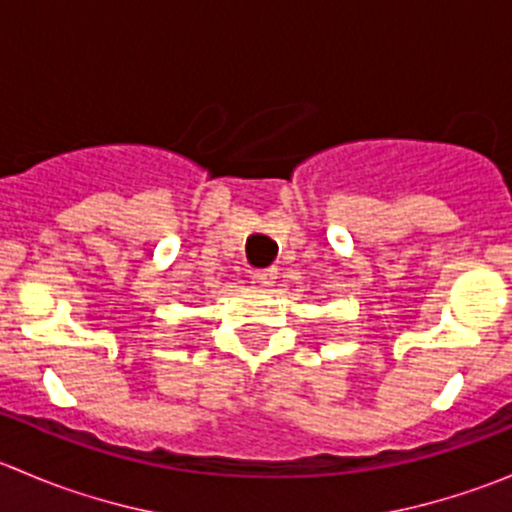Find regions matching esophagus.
Instances as JSON below:
<instances>
[{
  "mask_svg": "<svg viewBox=\"0 0 512 512\" xmlns=\"http://www.w3.org/2000/svg\"><path fill=\"white\" fill-rule=\"evenodd\" d=\"M252 277H255V282L260 287H272V285H275V280H277V270H275V267H270V270H257Z\"/></svg>",
  "mask_w": 512,
  "mask_h": 512,
  "instance_id": "34e87169",
  "label": "esophagus"
}]
</instances>
